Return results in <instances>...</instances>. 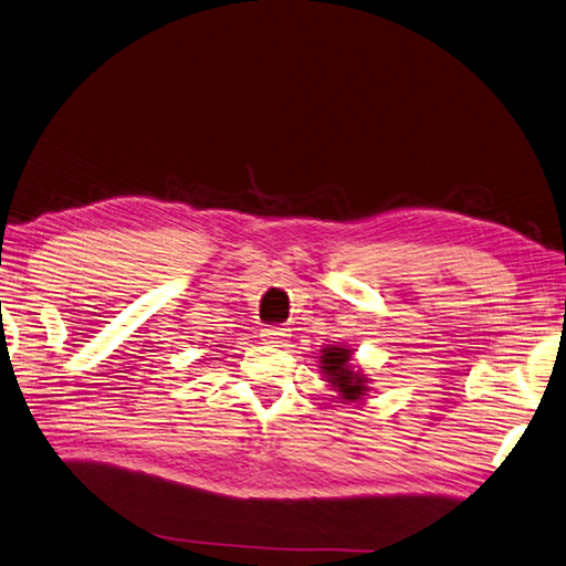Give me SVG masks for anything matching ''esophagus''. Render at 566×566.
<instances>
[{"label": "esophagus", "mask_w": 566, "mask_h": 566, "mask_svg": "<svg viewBox=\"0 0 566 566\" xmlns=\"http://www.w3.org/2000/svg\"><path fill=\"white\" fill-rule=\"evenodd\" d=\"M287 336V328H283V326H266V328H261V340L264 343H283Z\"/></svg>", "instance_id": "esophagus-1"}]
</instances>
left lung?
Returning <instances> with one entry per match:
<instances>
[{"label": "left lung", "mask_w": 566, "mask_h": 566, "mask_svg": "<svg viewBox=\"0 0 566 566\" xmlns=\"http://www.w3.org/2000/svg\"><path fill=\"white\" fill-rule=\"evenodd\" d=\"M322 369L328 377L331 387H334L346 401H357V398L367 396V379L360 371H353L350 365V350L328 346L322 350Z\"/></svg>", "instance_id": "8db88e82"}]
</instances>
